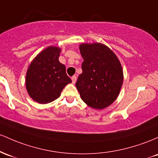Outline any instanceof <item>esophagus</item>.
Instances as JSON below:
<instances>
[{"instance_id": "1", "label": "esophagus", "mask_w": 158, "mask_h": 158, "mask_svg": "<svg viewBox=\"0 0 158 158\" xmlns=\"http://www.w3.org/2000/svg\"><path fill=\"white\" fill-rule=\"evenodd\" d=\"M72 83H73V84H75L76 81H77V77H76L75 75L73 76V77H72Z\"/></svg>"}]
</instances>
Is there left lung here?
<instances>
[{
	"instance_id": "left-lung-1",
	"label": "left lung",
	"mask_w": 158,
	"mask_h": 158,
	"mask_svg": "<svg viewBox=\"0 0 158 158\" xmlns=\"http://www.w3.org/2000/svg\"><path fill=\"white\" fill-rule=\"evenodd\" d=\"M79 49L84 59L83 72L75 85L81 99L93 109L109 107L118 98L123 83L119 60L110 48L98 42L82 43Z\"/></svg>"
}]
</instances>
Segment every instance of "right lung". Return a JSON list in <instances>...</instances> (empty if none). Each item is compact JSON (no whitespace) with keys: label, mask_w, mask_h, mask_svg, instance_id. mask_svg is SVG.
<instances>
[{"label":"right lung","mask_w":158,"mask_h":158,"mask_svg":"<svg viewBox=\"0 0 158 158\" xmlns=\"http://www.w3.org/2000/svg\"><path fill=\"white\" fill-rule=\"evenodd\" d=\"M61 48L49 46L30 64L25 85L30 97L40 104H48L60 96L63 88L72 80L66 74L65 66L59 61Z\"/></svg>","instance_id":"obj_1"}]
</instances>
